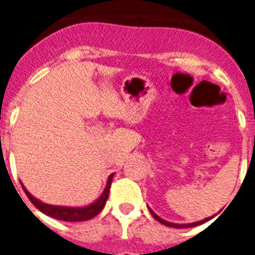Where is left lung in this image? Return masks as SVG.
Returning <instances> with one entry per match:
<instances>
[{
	"label": "left lung",
	"mask_w": 255,
	"mask_h": 255,
	"mask_svg": "<svg viewBox=\"0 0 255 255\" xmlns=\"http://www.w3.org/2000/svg\"><path fill=\"white\" fill-rule=\"evenodd\" d=\"M149 212H151V214L152 216H153V217L156 218V220H157V221L159 222H161V224H163V225H165V226H169V228H180V229H181V228H192V226H196V225H201V224H204V222H206V221H209L210 218H205V220H202V221H198V222H193V224H172V222H168V221H164V220H161V218L159 217V216H156L155 213H153V212H152L151 209H149Z\"/></svg>",
	"instance_id": "obj_1"
}]
</instances>
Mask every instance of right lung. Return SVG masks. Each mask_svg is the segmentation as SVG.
I'll use <instances>...</instances> for the list:
<instances>
[{"instance_id": "1", "label": "right lung", "mask_w": 255, "mask_h": 255, "mask_svg": "<svg viewBox=\"0 0 255 255\" xmlns=\"http://www.w3.org/2000/svg\"><path fill=\"white\" fill-rule=\"evenodd\" d=\"M112 177L114 174H111L108 177L107 186L104 189L103 194L100 196L99 200H96L94 204L87 206H83V208H67V206H55V205H47V204H43L39 200H37L35 197H33L31 194L25 189V186L22 185L23 190H25L26 196L29 197V200L34 204L35 208L41 210L42 213L47 214L50 217L57 218V220H61V221H69V222H77V221H87V220H91L92 217H95L96 214H99L102 212V209L106 205V201L108 198V193H110V186H111Z\"/></svg>"}]
</instances>
